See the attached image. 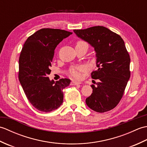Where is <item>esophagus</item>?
Listing matches in <instances>:
<instances>
[{"label": "esophagus", "instance_id": "1", "mask_svg": "<svg viewBox=\"0 0 147 147\" xmlns=\"http://www.w3.org/2000/svg\"><path fill=\"white\" fill-rule=\"evenodd\" d=\"M82 83L81 82H75V81H72L71 82V85H80Z\"/></svg>", "mask_w": 147, "mask_h": 147}]
</instances>
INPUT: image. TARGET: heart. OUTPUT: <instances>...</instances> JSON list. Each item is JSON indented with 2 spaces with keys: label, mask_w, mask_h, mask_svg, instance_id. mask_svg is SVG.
Segmentation results:
<instances>
[{
  "label": "heart",
  "mask_w": 147,
  "mask_h": 147,
  "mask_svg": "<svg viewBox=\"0 0 147 147\" xmlns=\"http://www.w3.org/2000/svg\"><path fill=\"white\" fill-rule=\"evenodd\" d=\"M83 45H88V43H87L85 41H84V40H78L76 42V47ZM85 69V68L83 66L73 67L69 69V74H71V76H72L74 78H80L81 77L80 72H82Z\"/></svg>",
  "instance_id": "b5f03b06"
}]
</instances>
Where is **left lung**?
<instances>
[{"label": "left lung", "instance_id": "left-lung-1", "mask_svg": "<svg viewBox=\"0 0 147 147\" xmlns=\"http://www.w3.org/2000/svg\"><path fill=\"white\" fill-rule=\"evenodd\" d=\"M74 32L91 44L96 53L98 69L91 76L98 82L96 86L91 85L93 93L86 98V104L100 113L111 111L121 101L131 75L130 56L124 40L101 26L74 30Z\"/></svg>", "mask_w": 147, "mask_h": 147}]
</instances>
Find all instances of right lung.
Returning a JSON list of instances; mask_svg holds the SVG:
<instances>
[{
  "label": "right lung",
  "mask_w": 147,
  "mask_h": 147,
  "mask_svg": "<svg viewBox=\"0 0 147 147\" xmlns=\"http://www.w3.org/2000/svg\"><path fill=\"white\" fill-rule=\"evenodd\" d=\"M72 33L60 29H40L27 38L22 48L18 78L28 100L40 111H54L63 102V90L71 80L62 78L55 82L48 75L55 47Z\"/></svg>",
  "instance_id": "right-lung-1"
}]
</instances>
